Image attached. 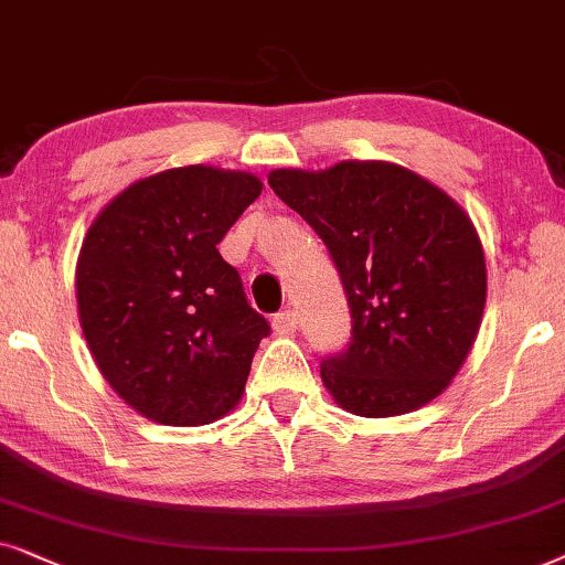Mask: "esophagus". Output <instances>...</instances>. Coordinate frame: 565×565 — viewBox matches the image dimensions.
I'll list each match as a JSON object with an SVG mask.
<instances>
[{
	"mask_svg": "<svg viewBox=\"0 0 565 565\" xmlns=\"http://www.w3.org/2000/svg\"><path fill=\"white\" fill-rule=\"evenodd\" d=\"M270 326H274L276 335H291L297 330V312L295 310H281L278 315H274V320H270Z\"/></svg>",
	"mask_w": 565,
	"mask_h": 565,
	"instance_id": "1",
	"label": "esophagus"
}]
</instances>
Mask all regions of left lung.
Masks as SVG:
<instances>
[{
    "label": "left lung",
    "instance_id": "1",
    "mask_svg": "<svg viewBox=\"0 0 565 565\" xmlns=\"http://www.w3.org/2000/svg\"><path fill=\"white\" fill-rule=\"evenodd\" d=\"M268 185L318 232L351 307L349 349L320 366L343 411L403 416L468 359L486 307V255L470 216L431 180L380 160L270 170Z\"/></svg>",
    "mask_w": 565,
    "mask_h": 565
}]
</instances>
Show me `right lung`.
Segmentation results:
<instances>
[{"instance_id":"obj_1","label":"right lung","mask_w":565,"mask_h":565,"mask_svg":"<svg viewBox=\"0 0 565 565\" xmlns=\"http://www.w3.org/2000/svg\"><path fill=\"white\" fill-rule=\"evenodd\" d=\"M260 191L253 172L162 170L108 201L82 239V333L105 382L154 424H214L245 393L270 328L216 245Z\"/></svg>"}]
</instances>
